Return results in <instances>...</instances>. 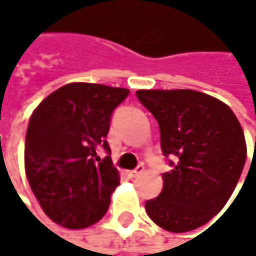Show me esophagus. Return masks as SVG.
Here are the masks:
<instances>
[{
    "instance_id": "34e87169",
    "label": "esophagus",
    "mask_w": 256,
    "mask_h": 256,
    "mask_svg": "<svg viewBox=\"0 0 256 256\" xmlns=\"http://www.w3.org/2000/svg\"><path fill=\"white\" fill-rule=\"evenodd\" d=\"M144 170H145V168H144L142 164H139L134 170H130V172H128V175L130 176V178H136V176H139L140 174H144Z\"/></svg>"
}]
</instances>
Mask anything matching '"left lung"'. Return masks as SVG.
<instances>
[{"label": "left lung", "mask_w": 256, "mask_h": 256, "mask_svg": "<svg viewBox=\"0 0 256 256\" xmlns=\"http://www.w3.org/2000/svg\"><path fill=\"white\" fill-rule=\"evenodd\" d=\"M136 96L158 122L163 154L175 157L145 210L163 230H196L221 212L240 179L243 128L227 104L202 92L138 90Z\"/></svg>", "instance_id": "1"}]
</instances>
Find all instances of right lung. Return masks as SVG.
I'll use <instances>...</instances> for the list:
<instances>
[{"mask_svg":"<svg viewBox=\"0 0 256 256\" xmlns=\"http://www.w3.org/2000/svg\"><path fill=\"white\" fill-rule=\"evenodd\" d=\"M128 88L70 82L50 93L32 112L25 139V172L44 214L56 224L80 230L108 210L120 174L106 134L111 114Z\"/></svg>","mask_w":256,"mask_h":256,"instance_id":"obj_1","label":"right lung"}]
</instances>
